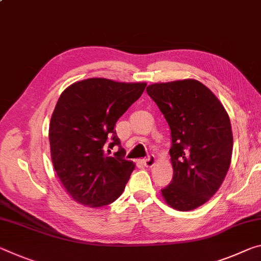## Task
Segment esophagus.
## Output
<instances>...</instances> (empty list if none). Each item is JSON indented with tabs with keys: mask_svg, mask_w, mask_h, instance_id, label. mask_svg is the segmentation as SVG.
<instances>
[{
	"mask_svg": "<svg viewBox=\"0 0 261 261\" xmlns=\"http://www.w3.org/2000/svg\"><path fill=\"white\" fill-rule=\"evenodd\" d=\"M142 163L145 167H152V166H154V164H155V158L153 155H150L148 158L144 159Z\"/></svg>",
	"mask_w": 261,
	"mask_h": 261,
	"instance_id": "34e87169",
	"label": "esophagus"
}]
</instances>
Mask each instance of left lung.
Wrapping results in <instances>:
<instances>
[{"instance_id":"left-lung-1","label":"left lung","mask_w":261,"mask_h":261,"mask_svg":"<svg viewBox=\"0 0 261 261\" xmlns=\"http://www.w3.org/2000/svg\"><path fill=\"white\" fill-rule=\"evenodd\" d=\"M166 119L173 180L161 189L166 203L180 212L204 204L223 184L232 155L229 115L208 87L194 79L147 86Z\"/></svg>"}]
</instances>
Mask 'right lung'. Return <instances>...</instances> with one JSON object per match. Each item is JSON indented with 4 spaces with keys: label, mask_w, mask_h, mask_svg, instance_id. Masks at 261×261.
<instances>
[{
    "label": "right lung",
    "mask_w": 261,
    "mask_h": 261,
    "mask_svg": "<svg viewBox=\"0 0 261 261\" xmlns=\"http://www.w3.org/2000/svg\"><path fill=\"white\" fill-rule=\"evenodd\" d=\"M145 82H117L103 77L77 81L61 93L49 122L53 167L74 201L90 208L121 196L135 164L108 148L121 145L115 125L142 96Z\"/></svg>",
    "instance_id": "add662e5"
}]
</instances>
